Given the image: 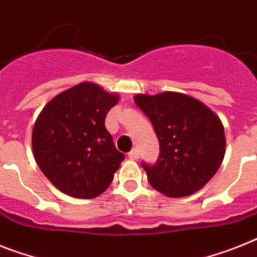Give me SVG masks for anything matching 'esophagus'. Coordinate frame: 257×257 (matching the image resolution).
Instances as JSON below:
<instances>
[{
    "label": "esophagus",
    "instance_id": "34e87169",
    "mask_svg": "<svg viewBox=\"0 0 257 257\" xmlns=\"http://www.w3.org/2000/svg\"><path fill=\"white\" fill-rule=\"evenodd\" d=\"M128 157L129 159H132V161H137V159L140 158L139 149H133V150H131V152L128 153Z\"/></svg>",
    "mask_w": 257,
    "mask_h": 257
}]
</instances>
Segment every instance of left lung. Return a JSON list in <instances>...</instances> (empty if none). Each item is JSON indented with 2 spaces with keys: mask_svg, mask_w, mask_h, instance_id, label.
I'll return each instance as SVG.
<instances>
[{
  "mask_svg": "<svg viewBox=\"0 0 257 257\" xmlns=\"http://www.w3.org/2000/svg\"><path fill=\"white\" fill-rule=\"evenodd\" d=\"M135 103L150 118L159 141L157 163H142L150 185L167 197L200 191L225 157V129L218 116L182 92L137 94Z\"/></svg>",
  "mask_w": 257,
  "mask_h": 257,
  "instance_id": "left-lung-1",
  "label": "left lung"
}]
</instances>
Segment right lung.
Segmentation results:
<instances>
[{
    "instance_id": "obj_1",
    "label": "right lung",
    "mask_w": 257,
    "mask_h": 257,
    "mask_svg": "<svg viewBox=\"0 0 257 257\" xmlns=\"http://www.w3.org/2000/svg\"><path fill=\"white\" fill-rule=\"evenodd\" d=\"M118 95L82 82L49 100L32 129L39 169L56 188L77 198H94L108 188L124 161L104 120Z\"/></svg>"
}]
</instances>
